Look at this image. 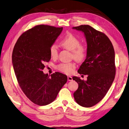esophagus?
<instances>
[{
	"label": "esophagus",
	"instance_id": "34e87169",
	"mask_svg": "<svg viewBox=\"0 0 129 129\" xmlns=\"http://www.w3.org/2000/svg\"><path fill=\"white\" fill-rule=\"evenodd\" d=\"M68 80H69V81H72V80H73V78L72 77L68 76Z\"/></svg>",
	"mask_w": 129,
	"mask_h": 129
}]
</instances>
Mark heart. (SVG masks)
I'll return each instance as SVG.
<instances>
[{"instance_id": "heart-1", "label": "heart", "mask_w": 129, "mask_h": 129, "mask_svg": "<svg viewBox=\"0 0 129 129\" xmlns=\"http://www.w3.org/2000/svg\"><path fill=\"white\" fill-rule=\"evenodd\" d=\"M61 46L72 52V57L78 62H81L84 60L87 55V48L84 45L80 44V41L78 37L72 34H68L64 37L61 42ZM49 54L52 59H56L58 55L57 47L55 45L50 47ZM73 63H61L57 66V69L66 74L72 73L75 68Z\"/></svg>"}]
</instances>
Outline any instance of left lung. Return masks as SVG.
<instances>
[{
  "mask_svg": "<svg viewBox=\"0 0 129 129\" xmlns=\"http://www.w3.org/2000/svg\"><path fill=\"white\" fill-rule=\"evenodd\" d=\"M72 28L83 32L86 39V58L78 72L88 75L87 80L73 77L78 84V88L73 95L78 105L90 107L103 99L115 79L114 49L106 35L89 25Z\"/></svg>",
  "mask_w": 129,
  "mask_h": 129,
  "instance_id": "obj_1",
  "label": "left lung"
}]
</instances>
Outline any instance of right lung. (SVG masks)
<instances>
[{"label": "right lung", "mask_w": 129, "mask_h": 129, "mask_svg": "<svg viewBox=\"0 0 129 129\" xmlns=\"http://www.w3.org/2000/svg\"><path fill=\"white\" fill-rule=\"evenodd\" d=\"M47 25H38L19 37L12 53V64L21 89L35 104L45 106L56 99L67 82V76L56 72L50 76L42 72L50 61V47L62 31Z\"/></svg>", "instance_id": "add662e5"}]
</instances>
